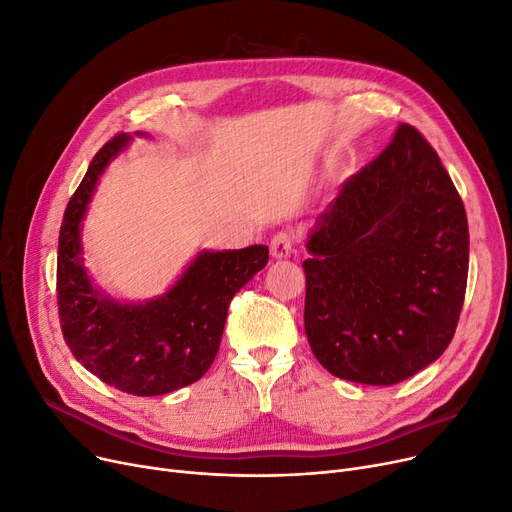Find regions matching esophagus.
Wrapping results in <instances>:
<instances>
[{
    "instance_id": "1",
    "label": "esophagus",
    "mask_w": 512,
    "mask_h": 512,
    "mask_svg": "<svg viewBox=\"0 0 512 512\" xmlns=\"http://www.w3.org/2000/svg\"><path fill=\"white\" fill-rule=\"evenodd\" d=\"M270 251L274 259H286L295 253V236L291 232H278L272 242Z\"/></svg>"
}]
</instances>
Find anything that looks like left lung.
I'll return each mask as SVG.
<instances>
[{
    "label": "left lung",
    "mask_w": 512,
    "mask_h": 512,
    "mask_svg": "<svg viewBox=\"0 0 512 512\" xmlns=\"http://www.w3.org/2000/svg\"><path fill=\"white\" fill-rule=\"evenodd\" d=\"M305 335L343 381L395 385L448 349L469 276L462 198L408 123L351 175L307 240Z\"/></svg>",
    "instance_id": "left-lung-1"
}]
</instances>
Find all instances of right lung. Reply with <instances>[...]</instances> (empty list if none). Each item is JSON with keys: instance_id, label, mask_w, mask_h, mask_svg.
Instances as JSON below:
<instances>
[{"instance_id": "1", "label": "right lung", "mask_w": 512, "mask_h": 512, "mask_svg": "<svg viewBox=\"0 0 512 512\" xmlns=\"http://www.w3.org/2000/svg\"><path fill=\"white\" fill-rule=\"evenodd\" d=\"M131 138L117 133L87 167L66 205L58 238V316L66 345L83 368L131 395H165L196 383L211 368L234 295L270 251H203L163 297L121 303L94 288L83 268L81 221L100 175Z\"/></svg>"}]
</instances>
